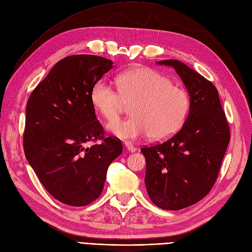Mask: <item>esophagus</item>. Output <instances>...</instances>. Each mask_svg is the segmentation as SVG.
<instances>
[{
    "instance_id": "obj_1",
    "label": "esophagus",
    "mask_w": 252,
    "mask_h": 252,
    "mask_svg": "<svg viewBox=\"0 0 252 252\" xmlns=\"http://www.w3.org/2000/svg\"><path fill=\"white\" fill-rule=\"evenodd\" d=\"M125 145H126V150H127L128 152H131V153H134V152H136V150H137V148H136L134 145H132L129 142H126Z\"/></svg>"
}]
</instances>
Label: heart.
Segmentation results:
<instances>
[{"instance_id":"obj_1","label":"heart","mask_w":252,"mask_h":252,"mask_svg":"<svg viewBox=\"0 0 252 252\" xmlns=\"http://www.w3.org/2000/svg\"><path fill=\"white\" fill-rule=\"evenodd\" d=\"M116 82L118 90L98 80L90 93L92 106L108 121L116 120L126 105L131 107V118L108 125L114 136L135 140L147 135L154 141L165 140L187 120L191 109L188 92L164 74L139 66L120 73Z\"/></svg>"}]
</instances>
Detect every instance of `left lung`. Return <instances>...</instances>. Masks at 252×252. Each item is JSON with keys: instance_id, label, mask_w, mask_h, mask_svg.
<instances>
[{"instance_id": "left-lung-1", "label": "left lung", "mask_w": 252, "mask_h": 252, "mask_svg": "<svg viewBox=\"0 0 252 252\" xmlns=\"http://www.w3.org/2000/svg\"><path fill=\"white\" fill-rule=\"evenodd\" d=\"M158 63L179 73L189 91L191 109L178 133L141 148L146 160L145 186L157 207L178 211L198 202L212 190L230 131L212 82L179 60Z\"/></svg>"}]
</instances>
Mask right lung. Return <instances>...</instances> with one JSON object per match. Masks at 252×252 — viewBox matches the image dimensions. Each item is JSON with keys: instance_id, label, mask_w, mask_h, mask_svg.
Returning <instances> with one entry per match:
<instances>
[{"instance_id": "right-lung-1", "label": "right lung", "mask_w": 252, "mask_h": 252, "mask_svg": "<svg viewBox=\"0 0 252 252\" xmlns=\"http://www.w3.org/2000/svg\"><path fill=\"white\" fill-rule=\"evenodd\" d=\"M112 67L113 61L99 56H67L27 101L26 158L45 190L67 206L97 199L110 164L123 153L118 138L105 136L90 99L93 84Z\"/></svg>"}]
</instances>
